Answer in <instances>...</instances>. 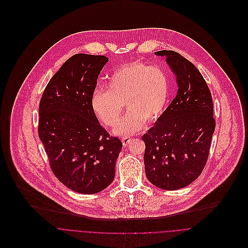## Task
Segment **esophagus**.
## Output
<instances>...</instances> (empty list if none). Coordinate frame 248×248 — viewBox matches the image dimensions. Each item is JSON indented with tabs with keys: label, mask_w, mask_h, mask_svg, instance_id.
<instances>
[{
	"label": "esophagus",
	"mask_w": 248,
	"mask_h": 248,
	"mask_svg": "<svg viewBox=\"0 0 248 248\" xmlns=\"http://www.w3.org/2000/svg\"><path fill=\"white\" fill-rule=\"evenodd\" d=\"M121 140H122V143H123V145H124V146H128V144H129V143H130V141H131V138L123 137Z\"/></svg>",
	"instance_id": "34e87169"
}]
</instances>
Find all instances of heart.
<instances>
[{
    "mask_svg": "<svg viewBox=\"0 0 248 248\" xmlns=\"http://www.w3.org/2000/svg\"><path fill=\"white\" fill-rule=\"evenodd\" d=\"M108 88L94 91L92 106L98 119L108 126H114L125 104L128 112L113 130L118 136L132 135L140 131L145 121L158 120L170 93L164 71L140 62L117 68L109 77Z\"/></svg>",
    "mask_w": 248,
    "mask_h": 248,
    "instance_id": "b5f03b06",
    "label": "heart"
}]
</instances>
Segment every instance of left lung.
Returning a JSON list of instances; mask_svg holds the SVG:
<instances>
[{
    "mask_svg": "<svg viewBox=\"0 0 248 248\" xmlns=\"http://www.w3.org/2000/svg\"><path fill=\"white\" fill-rule=\"evenodd\" d=\"M176 77L178 91L169 107L142 136L147 180L165 190L183 188L199 177L215 131L209 88L190 62L174 51H159Z\"/></svg>",
    "mask_w": 248,
    "mask_h": 248,
    "instance_id": "8db88e82",
    "label": "left lung"
}]
</instances>
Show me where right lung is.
<instances>
[{"label": "right lung", "mask_w": 248, "mask_h": 248, "mask_svg": "<svg viewBox=\"0 0 248 248\" xmlns=\"http://www.w3.org/2000/svg\"><path fill=\"white\" fill-rule=\"evenodd\" d=\"M105 56L78 54L49 80L39 108V138L56 177L73 191L93 194L115 176L122 142L98 122L92 97Z\"/></svg>", "instance_id": "add662e5"}]
</instances>
